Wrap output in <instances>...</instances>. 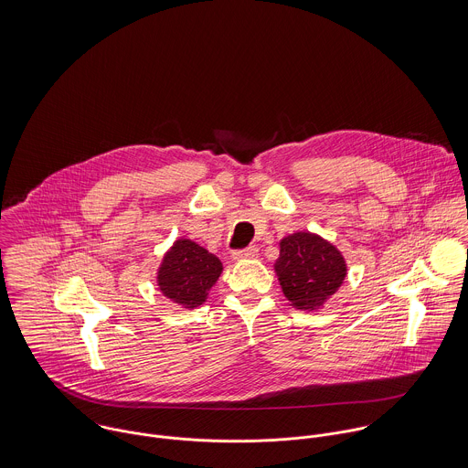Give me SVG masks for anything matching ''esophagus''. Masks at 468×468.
I'll return each instance as SVG.
<instances>
[{
    "instance_id": "esophagus-1",
    "label": "esophagus",
    "mask_w": 468,
    "mask_h": 468,
    "mask_svg": "<svg viewBox=\"0 0 468 468\" xmlns=\"http://www.w3.org/2000/svg\"><path fill=\"white\" fill-rule=\"evenodd\" d=\"M260 250L256 249V247H247V249H243V250H236V252H232V260H236V261H243V260H256L260 254H258Z\"/></svg>"
}]
</instances>
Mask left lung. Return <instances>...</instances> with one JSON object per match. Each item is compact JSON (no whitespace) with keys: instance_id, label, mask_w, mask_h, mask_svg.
Wrapping results in <instances>:
<instances>
[{"instance_id":"1","label":"left lung","mask_w":468,"mask_h":468,"mask_svg":"<svg viewBox=\"0 0 468 468\" xmlns=\"http://www.w3.org/2000/svg\"><path fill=\"white\" fill-rule=\"evenodd\" d=\"M275 273L284 297L297 310H319L346 279L347 267L330 241L295 232L279 243Z\"/></svg>"}]
</instances>
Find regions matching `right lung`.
Wrapping results in <instances>:
<instances>
[{
    "label": "right lung",
    "mask_w": 468,
    "mask_h": 468,
    "mask_svg": "<svg viewBox=\"0 0 468 468\" xmlns=\"http://www.w3.org/2000/svg\"><path fill=\"white\" fill-rule=\"evenodd\" d=\"M223 271L221 261L191 239H176L158 268L160 292L184 308H198Z\"/></svg>",
    "instance_id": "1"
}]
</instances>
